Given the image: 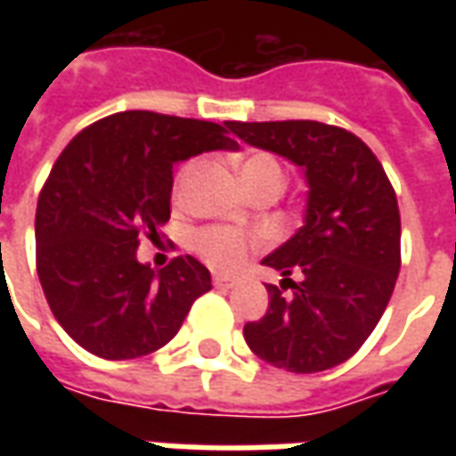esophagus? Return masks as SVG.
<instances>
[{"label":"esophagus","instance_id":"esophagus-1","mask_svg":"<svg viewBox=\"0 0 456 456\" xmlns=\"http://www.w3.org/2000/svg\"><path fill=\"white\" fill-rule=\"evenodd\" d=\"M212 283H215L217 288H224V290H227V288L237 286L239 281H237V278H229V276H215V278H212Z\"/></svg>","mask_w":456,"mask_h":456}]
</instances>
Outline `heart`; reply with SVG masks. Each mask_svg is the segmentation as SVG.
<instances>
[{
  "instance_id": "b5f03b06",
  "label": "heart",
  "mask_w": 456,
  "mask_h": 456,
  "mask_svg": "<svg viewBox=\"0 0 456 456\" xmlns=\"http://www.w3.org/2000/svg\"><path fill=\"white\" fill-rule=\"evenodd\" d=\"M190 175V166H183L178 170V175L173 180V198L180 200L183 195V185ZM239 175L241 183L247 185L248 192H258V190H283L286 185V170L281 166V160L276 156H271L266 151H254L241 159L239 163ZM192 251L198 254L212 271L217 273H234L239 268L247 264L251 248L256 247V241L244 234L241 229L234 227H205L192 234L190 241Z\"/></svg>"
}]
</instances>
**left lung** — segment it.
I'll return each instance as SVG.
<instances>
[{
    "label": "left lung",
    "mask_w": 456,
    "mask_h": 456,
    "mask_svg": "<svg viewBox=\"0 0 456 456\" xmlns=\"http://www.w3.org/2000/svg\"><path fill=\"white\" fill-rule=\"evenodd\" d=\"M239 139L305 168L307 215L264 258L283 273L266 315L244 325L258 359L293 373L327 371L359 352L401 271V212L381 160L352 131L310 119L227 121ZM293 273L300 281L289 278Z\"/></svg>",
    "instance_id": "8db88e82"
}]
</instances>
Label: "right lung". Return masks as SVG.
<instances>
[{
  "label": "right lung",
  "mask_w": 456,
  "mask_h": 456,
  "mask_svg": "<svg viewBox=\"0 0 456 456\" xmlns=\"http://www.w3.org/2000/svg\"><path fill=\"white\" fill-rule=\"evenodd\" d=\"M227 134L215 121L131 110L90 124L58 156L36 208V271L83 349L112 362L156 352L212 288L198 258L175 256L156 273L136 247L170 219L173 163L237 149Z\"/></svg>",
  "instance_id": "1"
}]
</instances>
